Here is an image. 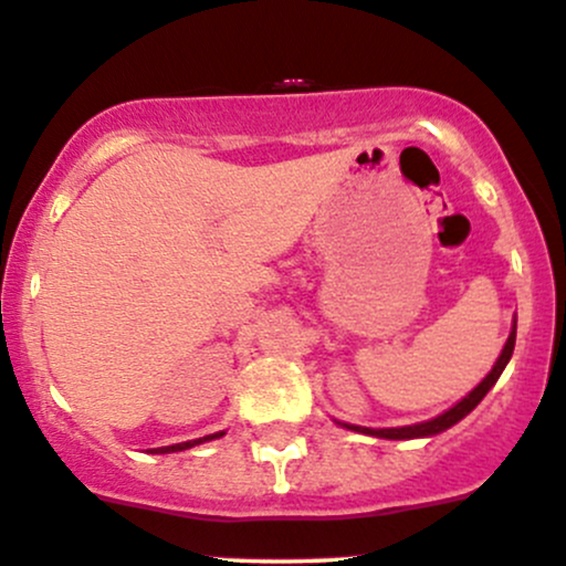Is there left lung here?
I'll list each match as a JSON object with an SVG mask.
<instances>
[{"label":"left lung","instance_id":"8db88e82","mask_svg":"<svg viewBox=\"0 0 566 566\" xmlns=\"http://www.w3.org/2000/svg\"><path fill=\"white\" fill-rule=\"evenodd\" d=\"M514 340H517V319H514V327L512 333H509L504 348H501V357L496 359V365H493L491 373L485 375L483 380L478 382L475 388L470 390V394L464 396L462 401L453 403L451 409H446L443 415L432 417L428 422H417V424H403V428H361V424H348V422H338L344 424L346 430H354V432H365V436H375V438H388V441H409V438H430V436H438V432L449 430L451 424H457L459 420H464L467 415H470L472 409L478 407L480 401L485 399V394L496 386V380L501 378V373H504V367L509 365V359H512V352H514Z\"/></svg>","mask_w":566,"mask_h":566}]
</instances>
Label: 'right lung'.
<instances>
[{"mask_svg":"<svg viewBox=\"0 0 566 566\" xmlns=\"http://www.w3.org/2000/svg\"><path fill=\"white\" fill-rule=\"evenodd\" d=\"M220 436H226V432H212V436L197 438V441L172 443V446H159V449H151V453H172V451H186V449H193V446H199V443H205V441H212V438H220Z\"/></svg>","mask_w":566,"mask_h":566,"instance_id":"obj_1","label":"right lung"}]
</instances>
